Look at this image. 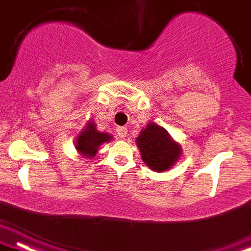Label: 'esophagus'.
Segmentation results:
<instances>
[{"instance_id":"1","label":"esophagus","mask_w":251,"mask_h":251,"mask_svg":"<svg viewBox=\"0 0 251 251\" xmlns=\"http://www.w3.org/2000/svg\"><path fill=\"white\" fill-rule=\"evenodd\" d=\"M126 132H128V129H126V126H117L116 134H117V136H119V137H121V138L126 137Z\"/></svg>"}]
</instances>
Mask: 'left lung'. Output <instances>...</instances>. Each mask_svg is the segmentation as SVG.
Instances as JSON below:
<instances>
[{
    "label": "left lung",
    "instance_id": "left-lung-1",
    "mask_svg": "<svg viewBox=\"0 0 251 251\" xmlns=\"http://www.w3.org/2000/svg\"><path fill=\"white\" fill-rule=\"evenodd\" d=\"M143 162L152 171L163 172L173 166L181 154V148L166 129L150 122L136 138Z\"/></svg>",
    "mask_w": 251,
    "mask_h": 251
}]
</instances>
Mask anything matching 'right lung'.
Listing matches in <instances>:
<instances>
[{
	"label": "right lung",
	"mask_w": 251,
	"mask_h": 251,
	"mask_svg": "<svg viewBox=\"0 0 251 251\" xmlns=\"http://www.w3.org/2000/svg\"><path fill=\"white\" fill-rule=\"evenodd\" d=\"M111 136L107 132H100L97 129V126L89 121L85 129H82L75 142V149L83 157L93 158L98 152L99 147L101 144L109 142Z\"/></svg>",
	"instance_id": "right-lung-1"
}]
</instances>
